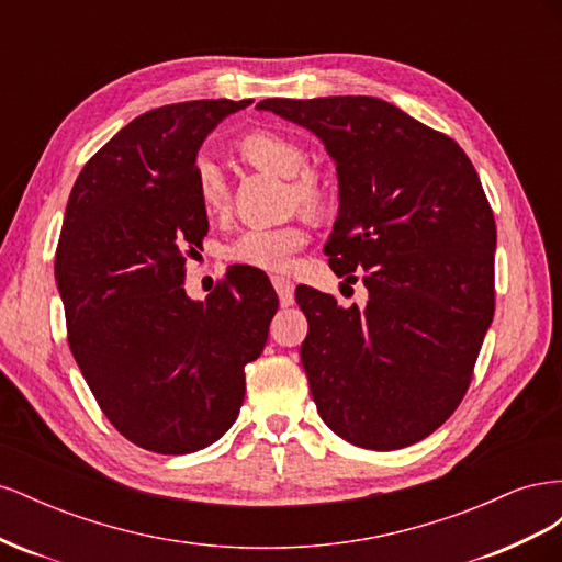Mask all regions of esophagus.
Returning a JSON list of instances; mask_svg holds the SVG:
<instances>
[{"label": "esophagus", "instance_id": "1", "mask_svg": "<svg viewBox=\"0 0 562 562\" xmlns=\"http://www.w3.org/2000/svg\"><path fill=\"white\" fill-rule=\"evenodd\" d=\"M271 283H274V291L279 293V300L283 307H288V304H293L295 300V285L291 279L285 277H271Z\"/></svg>", "mask_w": 562, "mask_h": 562}]
</instances>
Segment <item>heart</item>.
Instances as JSON below:
<instances>
[{"label":"heart","mask_w":562,"mask_h":562,"mask_svg":"<svg viewBox=\"0 0 562 562\" xmlns=\"http://www.w3.org/2000/svg\"><path fill=\"white\" fill-rule=\"evenodd\" d=\"M236 151L255 168L291 178V194L307 213L323 215L330 209L333 194L326 178L304 168L307 166V151L291 135L277 131H252L236 143ZM194 192L201 211L206 215H220L227 209V178L209 159H201L196 164ZM304 239H307L304 229L295 223L279 227H252L236 236L225 248V258L234 265L283 271L291 265L293 255L304 246Z\"/></svg>","instance_id":"obj_1"}]
</instances>
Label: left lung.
<instances>
[{
  "mask_svg": "<svg viewBox=\"0 0 562 562\" xmlns=\"http://www.w3.org/2000/svg\"><path fill=\"white\" fill-rule=\"evenodd\" d=\"M258 110L312 131L335 161L326 255L368 288L366 307L300 285V356L321 419L349 443L398 450L464 398L495 314V215L448 135L370 95L269 98Z\"/></svg>",
  "mask_w": 562,
  "mask_h": 562,
  "instance_id": "obj_1",
  "label": "left lung"
}]
</instances>
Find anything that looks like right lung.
Listing matches in <instances>:
<instances>
[{"label":"right lung","instance_id":"add662e5","mask_svg":"<svg viewBox=\"0 0 562 562\" xmlns=\"http://www.w3.org/2000/svg\"><path fill=\"white\" fill-rule=\"evenodd\" d=\"M252 100H190L133 119L100 147L67 199L56 285L83 380L131 443L187 454L223 436L246 394L279 297L260 271H227L203 300L184 293V260L209 215L196 155Z\"/></svg>","mask_w":562,"mask_h":562}]
</instances>
